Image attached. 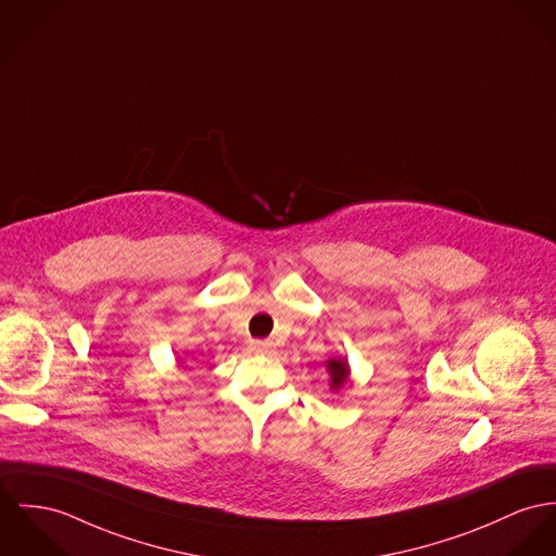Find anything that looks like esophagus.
Here are the masks:
<instances>
[{
    "label": "esophagus",
    "instance_id": "1",
    "mask_svg": "<svg viewBox=\"0 0 556 556\" xmlns=\"http://www.w3.org/2000/svg\"><path fill=\"white\" fill-rule=\"evenodd\" d=\"M252 349L257 353H268L275 349V342L273 341H252Z\"/></svg>",
    "mask_w": 556,
    "mask_h": 556
}]
</instances>
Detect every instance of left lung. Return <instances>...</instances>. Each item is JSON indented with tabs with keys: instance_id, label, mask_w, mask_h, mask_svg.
<instances>
[{
	"instance_id": "1",
	"label": "left lung",
	"mask_w": 556,
	"mask_h": 556,
	"mask_svg": "<svg viewBox=\"0 0 556 556\" xmlns=\"http://www.w3.org/2000/svg\"><path fill=\"white\" fill-rule=\"evenodd\" d=\"M328 370H330V377H332V387H341L346 381V375H349V368H346V362L344 359H330L328 362Z\"/></svg>"
}]
</instances>
